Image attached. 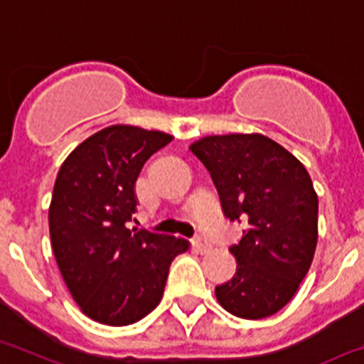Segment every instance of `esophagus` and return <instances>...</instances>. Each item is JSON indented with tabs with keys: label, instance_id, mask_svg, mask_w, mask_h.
Masks as SVG:
<instances>
[{
	"label": "esophagus",
	"instance_id": "1",
	"mask_svg": "<svg viewBox=\"0 0 364 364\" xmlns=\"http://www.w3.org/2000/svg\"><path fill=\"white\" fill-rule=\"evenodd\" d=\"M193 245H195V247L198 249L200 252H205V251H209V249H211V243H209L208 240H205L202 235H198L195 240H193Z\"/></svg>",
	"mask_w": 364,
	"mask_h": 364
}]
</instances>
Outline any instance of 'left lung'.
<instances>
[{
	"label": "left lung",
	"instance_id": "obj_1",
	"mask_svg": "<svg viewBox=\"0 0 364 364\" xmlns=\"http://www.w3.org/2000/svg\"><path fill=\"white\" fill-rule=\"evenodd\" d=\"M191 151L205 166L225 218L247 229L229 251L236 274L215 289L232 316L282 311L311 269L318 243V195L292 153L259 133L204 136Z\"/></svg>",
	"mask_w": 364,
	"mask_h": 364
}]
</instances>
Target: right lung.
I'll use <instances>...</instances> for the list:
<instances>
[{
	"instance_id": "add662e5",
	"label": "right lung",
	"mask_w": 364,
	"mask_h": 364,
	"mask_svg": "<svg viewBox=\"0 0 364 364\" xmlns=\"http://www.w3.org/2000/svg\"><path fill=\"white\" fill-rule=\"evenodd\" d=\"M171 139L108 126L59 169L48 209L53 256L70 294L93 321L124 326L148 316L162 299L171 262L189 249L184 238L128 229L139 173Z\"/></svg>"
}]
</instances>
